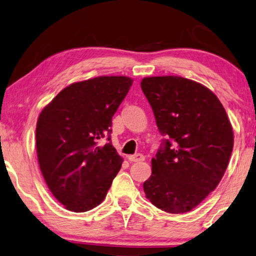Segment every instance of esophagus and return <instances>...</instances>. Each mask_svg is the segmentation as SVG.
<instances>
[{
	"mask_svg": "<svg viewBox=\"0 0 256 256\" xmlns=\"http://www.w3.org/2000/svg\"><path fill=\"white\" fill-rule=\"evenodd\" d=\"M146 158L142 155V154H136V155H132V156H128V160L130 162H142Z\"/></svg>",
	"mask_w": 256,
	"mask_h": 256,
	"instance_id": "esophagus-1",
	"label": "esophagus"
}]
</instances>
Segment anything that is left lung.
Masks as SVG:
<instances>
[{"instance_id":"obj_1","label":"left lung","mask_w":256,"mask_h":256,"mask_svg":"<svg viewBox=\"0 0 256 256\" xmlns=\"http://www.w3.org/2000/svg\"><path fill=\"white\" fill-rule=\"evenodd\" d=\"M141 88L165 136L146 197L168 213H186L216 188L234 148V132L220 100L208 88L181 76L144 77Z\"/></svg>"}]
</instances>
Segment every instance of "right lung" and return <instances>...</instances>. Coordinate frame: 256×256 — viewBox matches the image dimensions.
<instances>
[{"label": "right lung", "instance_id": "add662e5", "mask_svg": "<svg viewBox=\"0 0 256 256\" xmlns=\"http://www.w3.org/2000/svg\"><path fill=\"white\" fill-rule=\"evenodd\" d=\"M133 80L99 76L70 84L40 112L36 152L52 194L72 212H86L106 197L123 158L110 141L112 118ZM108 138V144L98 140Z\"/></svg>", "mask_w": 256, "mask_h": 256}]
</instances>
